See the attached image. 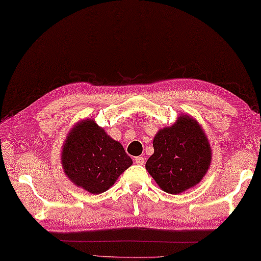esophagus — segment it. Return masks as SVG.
Here are the masks:
<instances>
[{
  "instance_id": "esophagus-1",
  "label": "esophagus",
  "mask_w": 261,
  "mask_h": 261,
  "mask_svg": "<svg viewBox=\"0 0 261 261\" xmlns=\"http://www.w3.org/2000/svg\"><path fill=\"white\" fill-rule=\"evenodd\" d=\"M135 162H136L138 165H143V164H145V157H141V156L136 157V158H135Z\"/></svg>"
}]
</instances>
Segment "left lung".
Instances as JSON below:
<instances>
[{"label":"left lung","mask_w":261,"mask_h":261,"mask_svg":"<svg viewBox=\"0 0 261 261\" xmlns=\"http://www.w3.org/2000/svg\"><path fill=\"white\" fill-rule=\"evenodd\" d=\"M154 152L146 169L163 191L179 194L201 181L211 164V148L197 122L181 116L160 130L153 139Z\"/></svg>","instance_id":"obj_1"}]
</instances>
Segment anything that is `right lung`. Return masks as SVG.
I'll use <instances>...</instances> for the list:
<instances>
[{"label": "right lung", "mask_w": 261, "mask_h": 261, "mask_svg": "<svg viewBox=\"0 0 261 261\" xmlns=\"http://www.w3.org/2000/svg\"><path fill=\"white\" fill-rule=\"evenodd\" d=\"M65 174L92 194H101L132 165L120 142L93 120H84L70 131L62 153Z\"/></svg>", "instance_id": "1"}]
</instances>
